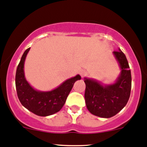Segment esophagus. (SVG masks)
Returning <instances> with one entry per match:
<instances>
[{"mask_svg": "<svg viewBox=\"0 0 147 147\" xmlns=\"http://www.w3.org/2000/svg\"><path fill=\"white\" fill-rule=\"evenodd\" d=\"M80 74L81 77H82V78H83L84 76L87 75L88 72H87L86 70H84V69H82V70H80Z\"/></svg>", "mask_w": 147, "mask_h": 147, "instance_id": "esophagus-1", "label": "esophagus"}]
</instances>
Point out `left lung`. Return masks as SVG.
<instances>
[{"mask_svg": "<svg viewBox=\"0 0 147 147\" xmlns=\"http://www.w3.org/2000/svg\"><path fill=\"white\" fill-rule=\"evenodd\" d=\"M113 54L121 68L114 83L104 85L92 78H84L87 108L92 114L105 119L115 116L124 108L131 88V74L126 55L120 49Z\"/></svg>", "mask_w": 147, "mask_h": 147, "instance_id": "8db88e82", "label": "left lung"}]
</instances>
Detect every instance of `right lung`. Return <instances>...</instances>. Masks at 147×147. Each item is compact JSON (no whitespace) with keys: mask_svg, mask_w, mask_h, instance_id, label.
Instances as JSON below:
<instances>
[{"mask_svg":"<svg viewBox=\"0 0 147 147\" xmlns=\"http://www.w3.org/2000/svg\"><path fill=\"white\" fill-rule=\"evenodd\" d=\"M30 48L23 54L16 73V88L20 102L29 111L39 116H48L59 111L65 105L67 98L74 83L81 79L80 75L62 82L50 91H39L34 89L24 75V62Z\"/></svg>","mask_w":147,"mask_h":147,"instance_id":"1","label":"right lung"}]
</instances>
